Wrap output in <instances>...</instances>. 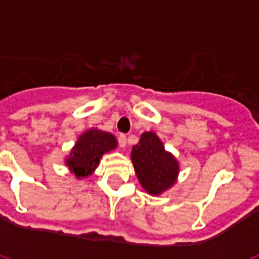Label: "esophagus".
Listing matches in <instances>:
<instances>
[{"label":"esophagus","instance_id":"1","mask_svg":"<svg viewBox=\"0 0 259 259\" xmlns=\"http://www.w3.org/2000/svg\"><path fill=\"white\" fill-rule=\"evenodd\" d=\"M119 146L123 148V149L127 146V137H125L124 135H120V136H119Z\"/></svg>","mask_w":259,"mask_h":259}]
</instances>
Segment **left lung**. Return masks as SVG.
Here are the masks:
<instances>
[{
	"instance_id": "1",
	"label": "left lung",
	"mask_w": 259,
	"mask_h": 259,
	"mask_svg": "<svg viewBox=\"0 0 259 259\" xmlns=\"http://www.w3.org/2000/svg\"><path fill=\"white\" fill-rule=\"evenodd\" d=\"M131 161L139 183L150 196H161L178 182L179 161L164 149L155 132L141 134L139 143L132 146Z\"/></svg>"
}]
</instances>
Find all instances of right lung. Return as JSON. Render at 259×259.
I'll return each mask as SVG.
<instances>
[{
    "instance_id": "1",
    "label": "right lung",
    "mask_w": 259,
    "mask_h": 259,
    "mask_svg": "<svg viewBox=\"0 0 259 259\" xmlns=\"http://www.w3.org/2000/svg\"><path fill=\"white\" fill-rule=\"evenodd\" d=\"M118 141L110 132L89 128L77 137L71 152L66 155L65 164L76 179L92 175L100 164L102 155L116 149Z\"/></svg>"
}]
</instances>
